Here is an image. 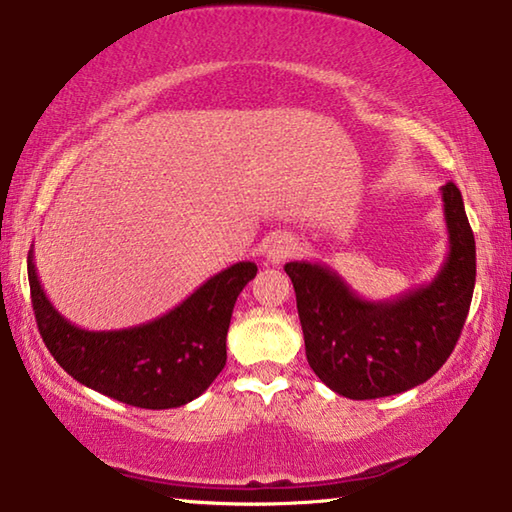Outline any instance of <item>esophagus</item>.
<instances>
[{"instance_id":"34e87169","label":"esophagus","mask_w":512,"mask_h":512,"mask_svg":"<svg viewBox=\"0 0 512 512\" xmlns=\"http://www.w3.org/2000/svg\"><path fill=\"white\" fill-rule=\"evenodd\" d=\"M296 241L289 237V234H278V237H273L269 248H266V259H269V264L278 266L289 259L291 255L296 253Z\"/></svg>"}]
</instances>
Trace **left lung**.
<instances>
[{"instance_id": "1", "label": "left lung", "mask_w": 512, "mask_h": 512, "mask_svg": "<svg viewBox=\"0 0 512 512\" xmlns=\"http://www.w3.org/2000/svg\"><path fill=\"white\" fill-rule=\"evenodd\" d=\"M449 253L428 285L360 298L326 264L289 262L305 355L332 392L364 401L426 383L449 358L472 305L476 243L460 189L442 186Z\"/></svg>"}]
</instances>
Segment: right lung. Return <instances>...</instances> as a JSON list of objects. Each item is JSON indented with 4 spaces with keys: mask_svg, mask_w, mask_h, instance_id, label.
Here are the masks:
<instances>
[{
    "mask_svg": "<svg viewBox=\"0 0 512 512\" xmlns=\"http://www.w3.org/2000/svg\"><path fill=\"white\" fill-rule=\"evenodd\" d=\"M27 271L40 337L77 383L134 408L168 410L198 399L223 371L234 303L257 266H227L164 316L123 330H84L61 316L40 287L34 250Z\"/></svg>",
    "mask_w": 512,
    "mask_h": 512,
    "instance_id": "obj_1",
    "label": "right lung"
}]
</instances>
